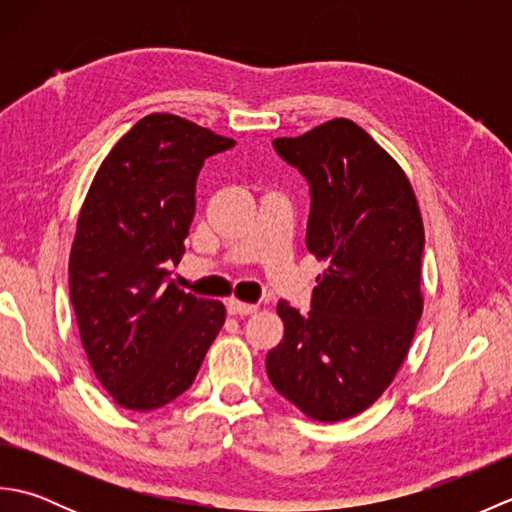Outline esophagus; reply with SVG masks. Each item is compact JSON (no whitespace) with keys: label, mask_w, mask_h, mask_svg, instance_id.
I'll list each match as a JSON object with an SVG mask.
<instances>
[{"label":"esophagus","mask_w":512,"mask_h":512,"mask_svg":"<svg viewBox=\"0 0 512 512\" xmlns=\"http://www.w3.org/2000/svg\"><path fill=\"white\" fill-rule=\"evenodd\" d=\"M226 308H228V314H239V317H244V314L257 312L255 303H244V301H237V299H228Z\"/></svg>","instance_id":"obj_1"}]
</instances>
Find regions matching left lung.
I'll return each instance as SVG.
<instances>
[{"label":"left lung","instance_id":"1","mask_svg":"<svg viewBox=\"0 0 512 512\" xmlns=\"http://www.w3.org/2000/svg\"><path fill=\"white\" fill-rule=\"evenodd\" d=\"M273 145L310 184L306 246L328 268L308 314L277 306L284 339L266 372L308 418L339 422L374 405L405 363L424 303L422 215L407 173L347 118Z\"/></svg>","mask_w":512,"mask_h":512}]
</instances>
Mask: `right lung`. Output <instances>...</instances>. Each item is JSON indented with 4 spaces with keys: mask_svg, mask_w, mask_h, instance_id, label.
<instances>
[{
    "mask_svg": "<svg viewBox=\"0 0 512 512\" xmlns=\"http://www.w3.org/2000/svg\"><path fill=\"white\" fill-rule=\"evenodd\" d=\"M233 138L176 114H149L101 162L70 250L83 350L116 405L165 407L191 387L226 308L169 279L195 215L204 160Z\"/></svg>",
    "mask_w": 512,
    "mask_h": 512,
    "instance_id": "add662e5",
    "label": "right lung"
}]
</instances>
